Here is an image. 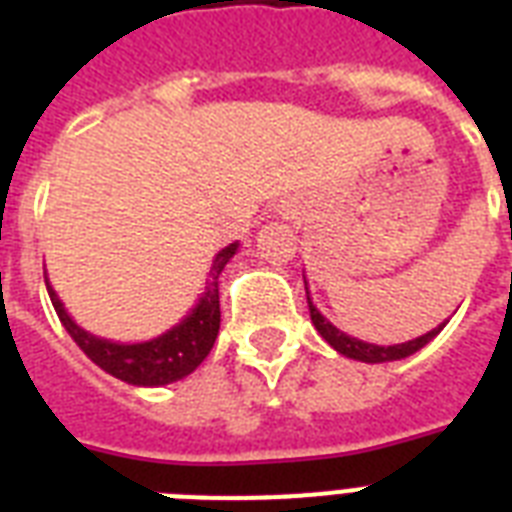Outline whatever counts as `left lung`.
Segmentation results:
<instances>
[{
  "mask_svg": "<svg viewBox=\"0 0 512 512\" xmlns=\"http://www.w3.org/2000/svg\"><path fill=\"white\" fill-rule=\"evenodd\" d=\"M305 295H308V308H311V321L313 327H316V332H319L337 353H342L345 358H353V361H364V364H385V361H398V358L412 356V353H417L420 348H425V345L446 327L444 321V324H438L436 329H430L428 335L414 337V340L409 342H398V345H374V342H364L358 340V337L345 335V332L337 329L332 321L324 319L319 308L313 305L311 292H308V281H305Z\"/></svg>",
  "mask_w": 512,
  "mask_h": 512,
  "instance_id": "8db88e82",
  "label": "left lung"
}]
</instances>
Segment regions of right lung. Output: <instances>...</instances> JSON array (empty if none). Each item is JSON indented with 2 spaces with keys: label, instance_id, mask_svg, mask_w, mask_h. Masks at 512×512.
Wrapping results in <instances>:
<instances>
[{
  "label": "right lung",
  "instance_id": "obj_1",
  "mask_svg": "<svg viewBox=\"0 0 512 512\" xmlns=\"http://www.w3.org/2000/svg\"><path fill=\"white\" fill-rule=\"evenodd\" d=\"M236 252H239V241L220 249L212 265H209L207 287L201 292L199 303L191 308V313L159 337L143 342H116L92 335L68 316L66 305L60 303L58 292L52 289L47 276H44V284H47V295H50L60 324L66 327L68 335L74 337V342L84 350V356L90 358L92 364H98L103 372H108L116 380L127 382V385L159 388V385H170V382L188 377L209 356V350L217 340V329H220V289H217V279H220V273H223V268Z\"/></svg>",
  "mask_w": 512,
  "mask_h": 512
}]
</instances>
